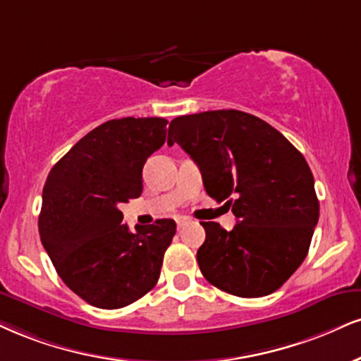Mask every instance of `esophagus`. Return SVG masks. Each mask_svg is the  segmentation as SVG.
I'll return each instance as SVG.
<instances>
[{"mask_svg": "<svg viewBox=\"0 0 361 361\" xmlns=\"http://www.w3.org/2000/svg\"><path fill=\"white\" fill-rule=\"evenodd\" d=\"M188 224H190V219H186V216H178V219H176L178 230H181L185 227V225H188Z\"/></svg>", "mask_w": 361, "mask_h": 361, "instance_id": "obj_1", "label": "esophagus"}]
</instances>
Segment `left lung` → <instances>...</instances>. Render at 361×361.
Masks as SVG:
<instances>
[{
    "label": "left lung",
    "instance_id": "1",
    "mask_svg": "<svg viewBox=\"0 0 361 361\" xmlns=\"http://www.w3.org/2000/svg\"><path fill=\"white\" fill-rule=\"evenodd\" d=\"M175 142L198 164L207 193L228 200L237 219L230 232L202 222V274L233 296L274 293L306 259L319 219L305 156L266 121L235 109L176 117L168 129Z\"/></svg>",
    "mask_w": 361,
    "mask_h": 361
}]
</instances>
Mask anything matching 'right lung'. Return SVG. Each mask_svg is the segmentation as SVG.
I'll use <instances>...</instances> for the list:
<instances>
[{"mask_svg": "<svg viewBox=\"0 0 361 361\" xmlns=\"http://www.w3.org/2000/svg\"><path fill=\"white\" fill-rule=\"evenodd\" d=\"M163 117L107 121L51 168L38 216L56 274L85 302L117 310L154 288L176 224L156 220L129 232L121 203L142 193V166L164 145Z\"/></svg>", "mask_w": 361, "mask_h": 361, "instance_id": "obj_1", "label": "right lung"}]
</instances>
